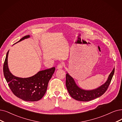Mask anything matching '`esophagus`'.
<instances>
[{
	"mask_svg": "<svg viewBox=\"0 0 122 122\" xmlns=\"http://www.w3.org/2000/svg\"><path fill=\"white\" fill-rule=\"evenodd\" d=\"M63 67V65L61 64H58L57 66V69L58 70H61Z\"/></svg>",
	"mask_w": 122,
	"mask_h": 122,
	"instance_id": "34e87169",
	"label": "esophagus"
}]
</instances>
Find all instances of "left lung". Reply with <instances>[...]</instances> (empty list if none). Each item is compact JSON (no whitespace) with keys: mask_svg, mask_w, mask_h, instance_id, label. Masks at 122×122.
<instances>
[{"mask_svg":"<svg viewBox=\"0 0 122 122\" xmlns=\"http://www.w3.org/2000/svg\"><path fill=\"white\" fill-rule=\"evenodd\" d=\"M115 72V68L109 75L108 80L98 88L86 90L82 89L76 84L74 79L67 72L66 74V86L68 92L73 99L77 101L87 102L94 100L103 95L110 85Z\"/></svg>","mask_w":122,"mask_h":122,"instance_id":"1","label":"left lung"}]
</instances>
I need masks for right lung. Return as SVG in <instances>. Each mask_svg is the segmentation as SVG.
I'll return each mask as SVG.
<instances>
[{
	"label": "right lung",
	"mask_w": 122,
	"mask_h": 122,
	"mask_svg": "<svg viewBox=\"0 0 122 122\" xmlns=\"http://www.w3.org/2000/svg\"><path fill=\"white\" fill-rule=\"evenodd\" d=\"M28 35L23 37L15 43L30 38ZM7 51L3 65V74L8 86L14 95L23 101L35 102L41 100L46 94L48 81L54 73L56 68L53 67L38 71L34 76L22 78L14 76L9 70Z\"/></svg>",
	"instance_id": "add662e5"
}]
</instances>
